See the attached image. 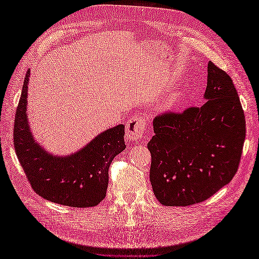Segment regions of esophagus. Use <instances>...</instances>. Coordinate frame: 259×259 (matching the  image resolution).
<instances>
[{
  "mask_svg": "<svg viewBox=\"0 0 259 259\" xmlns=\"http://www.w3.org/2000/svg\"><path fill=\"white\" fill-rule=\"evenodd\" d=\"M147 125V120L140 115L131 117L125 124L126 139L130 141H137L144 137V131Z\"/></svg>",
  "mask_w": 259,
  "mask_h": 259,
  "instance_id": "esophagus-1",
  "label": "esophagus"
}]
</instances>
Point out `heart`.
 Instances as JSON below:
<instances>
[{
  "label": "heart",
  "mask_w": 259,
  "mask_h": 259,
  "mask_svg": "<svg viewBox=\"0 0 259 259\" xmlns=\"http://www.w3.org/2000/svg\"><path fill=\"white\" fill-rule=\"evenodd\" d=\"M171 101H174V100H171Z\"/></svg>",
  "instance_id": "heart-1"
}]
</instances>
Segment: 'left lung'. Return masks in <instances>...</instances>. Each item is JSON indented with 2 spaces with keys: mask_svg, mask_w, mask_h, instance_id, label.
<instances>
[{
  "mask_svg": "<svg viewBox=\"0 0 259 259\" xmlns=\"http://www.w3.org/2000/svg\"><path fill=\"white\" fill-rule=\"evenodd\" d=\"M207 72L203 106L153 119L150 181L163 206L206 200L237 172L246 136L244 110L232 78L211 61Z\"/></svg>",
  "mask_w": 259,
  "mask_h": 259,
  "instance_id": "1",
  "label": "left lung"
}]
</instances>
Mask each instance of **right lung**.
Returning <instances> with one entry per match:
<instances>
[{"instance_id": "right-lung-1", "label": "right lung", "mask_w": 259, "mask_h": 259, "mask_svg": "<svg viewBox=\"0 0 259 259\" xmlns=\"http://www.w3.org/2000/svg\"><path fill=\"white\" fill-rule=\"evenodd\" d=\"M26 72L14 119V149L31 187L37 195L63 206L95 207L106 197L109 167L125 149L124 125L103 131L70 156H53L36 144L26 114Z\"/></svg>"}]
</instances>
